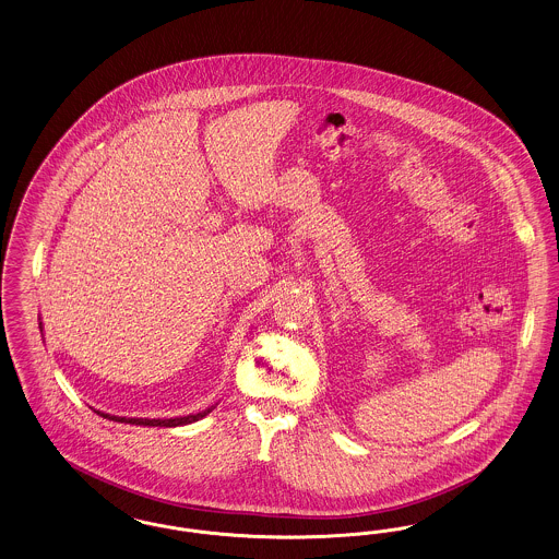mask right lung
I'll return each instance as SVG.
<instances>
[{
	"mask_svg": "<svg viewBox=\"0 0 559 559\" xmlns=\"http://www.w3.org/2000/svg\"><path fill=\"white\" fill-rule=\"evenodd\" d=\"M41 328V323H39ZM215 407H209L204 412L192 413V415H186V417H169V419H147V417H119V415H110V413L96 412L106 417V419H112V421H121V424H131V426H158V428H175V426H188V424H194L198 419L206 417L209 413L213 412Z\"/></svg>",
	"mask_w": 559,
	"mask_h": 559,
	"instance_id": "1",
	"label": "right lung"
}]
</instances>
